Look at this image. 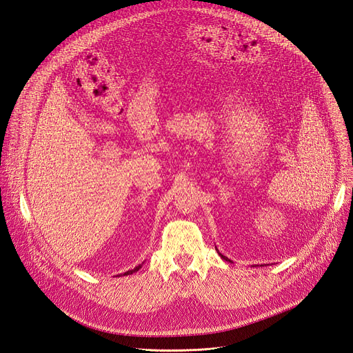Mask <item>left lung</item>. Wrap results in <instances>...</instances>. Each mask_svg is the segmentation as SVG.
<instances>
[{"label":"left lung","instance_id":"left-lung-1","mask_svg":"<svg viewBox=\"0 0 353 353\" xmlns=\"http://www.w3.org/2000/svg\"><path fill=\"white\" fill-rule=\"evenodd\" d=\"M221 257H223V259H225V260H228L225 256H223V254H221Z\"/></svg>","mask_w":353,"mask_h":353}]
</instances>
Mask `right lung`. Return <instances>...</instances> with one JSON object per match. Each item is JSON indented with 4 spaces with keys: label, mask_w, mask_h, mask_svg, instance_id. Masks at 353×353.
I'll list each match as a JSON object with an SVG mask.
<instances>
[{
    "label": "right lung",
    "mask_w": 353,
    "mask_h": 353,
    "mask_svg": "<svg viewBox=\"0 0 353 353\" xmlns=\"http://www.w3.org/2000/svg\"><path fill=\"white\" fill-rule=\"evenodd\" d=\"M141 266H142V265L137 266V268H135V269H132V270H128V272H125V273H123V275H132V273H134V272H137V270H139V269H141Z\"/></svg>",
    "instance_id": "1"
}]
</instances>
